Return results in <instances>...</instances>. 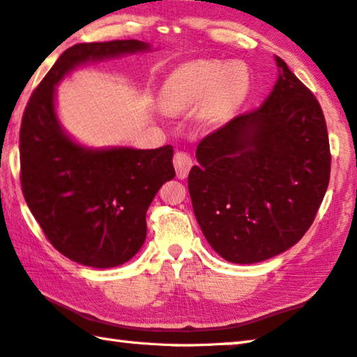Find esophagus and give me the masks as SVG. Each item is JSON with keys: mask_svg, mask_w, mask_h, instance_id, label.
I'll return each instance as SVG.
<instances>
[{"mask_svg": "<svg viewBox=\"0 0 357 357\" xmlns=\"http://www.w3.org/2000/svg\"><path fill=\"white\" fill-rule=\"evenodd\" d=\"M191 166H192V160L188 153L177 152L174 155V167H175V172H177L178 178L188 177Z\"/></svg>", "mask_w": 357, "mask_h": 357, "instance_id": "1", "label": "esophagus"}]
</instances>
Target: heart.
<instances>
[{
    "mask_svg": "<svg viewBox=\"0 0 357 357\" xmlns=\"http://www.w3.org/2000/svg\"><path fill=\"white\" fill-rule=\"evenodd\" d=\"M251 77L241 62L222 64L216 59H197L175 68L162 81L160 100L171 112L190 109L199 103L204 121H220L245 102Z\"/></svg>",
    "mask_w": 357,
    "mask_h": 357,
    "instance_id": "1",
    "label": "heart"
}]
</instances>
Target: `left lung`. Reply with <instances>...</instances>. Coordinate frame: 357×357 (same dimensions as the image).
Listing matches in <instances>:
<instances>
[{"label": "left lung", "mask_w": 357, "mask_h": 357, "mask_svg": "<svg viewBox=\"0 0 357 357\" xmlns=\"http://www.w3.org/2000/svg\"><path fill=\"white\" fill-rule=\"evenodd\" d=\"M276 64L265 103L205 136L188 175L202 234L232 264H257L296 245L329 183L321 106L279 56Z\"/></svg>", "instance_id": "left-lung-1"}]
</instances>
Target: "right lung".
Returning a JSON list of instances; mask_svg holds the SVG:
<instances>
[{"label":"right lung","instance_id":"right-lung-1","mask_svg":"<svg viewBox=\"0 0 357 357\" xmlns=\"http://www.w3.org/2000/svg\"><path fill=\"white\" fill-rule=\"evenodd\" d=\"M141 40L77 43L36 87L20 128L24 201L48 241L77 264L112 268L139 251L146 213L161 185L172 180L174 149H91L75 142L56 114V86L89 61L149 52Z\"/></svg>","mask_w":357,"mask_h":357}]
</instances>
